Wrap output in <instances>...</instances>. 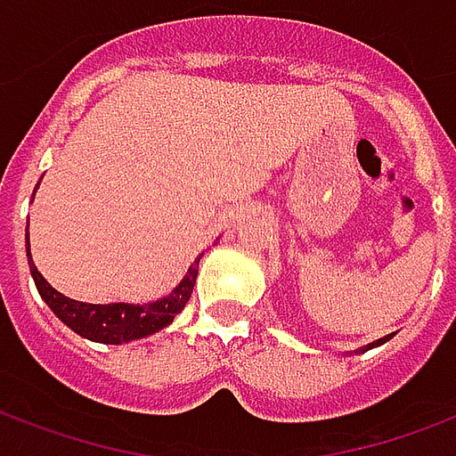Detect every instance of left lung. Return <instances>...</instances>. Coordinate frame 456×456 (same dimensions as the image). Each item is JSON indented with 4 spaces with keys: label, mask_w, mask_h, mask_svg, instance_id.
Here are the masks:
<instances>
[{
    "label": "left lung",
    "mask_w": 456,
    "mask_h": 456,
    "mask_svg": "<svg viewBox=\"0 0 456 456\" xmlns=\"http://www.w3.org/2000/svg\"><path fill=\"white\" fill-rule=\"evenodd\" d=\"M389 338H394V333H389V336H384V338H377L374 340V343H367L365 348H360L357 350V353H365V350H372V348H377V346H384V343H387V340Z\"/></svg>",
    "instance_id": "left-lung-1"
}]
</instances>
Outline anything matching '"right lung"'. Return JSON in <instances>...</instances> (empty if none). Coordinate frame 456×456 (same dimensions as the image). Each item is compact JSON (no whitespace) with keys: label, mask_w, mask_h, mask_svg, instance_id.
I'll return each instance as SVG.
<instances>
[{"label":"right lung","mask_w":456,"mask_h":456,"mask_svg":"<svg viewBox=\"0 0 456 456\" xmlns=\"http://www.w3.org/2000/svg\"><path fill=\"white\" fill-rule=\"evenodd\" d=\"M33 195H36V191H33ZM26 256H28V268L33 280H36V288L57 319L69 326L74 333H79L82 338L106 343V346H123V343L147 338L151 333L167 329L168 323L176 319V314L183 312L185 302L191 299L195 278H198V263L202 258V256H198L183 275V280L161 299L144 302V305H127V302L89 305V302H77V299H69L62 292H57L48 280L40 275L36 263L30 258L28 234H26Z\"/></svg>","instance_id":"right-lung-1"}]
</instances>
